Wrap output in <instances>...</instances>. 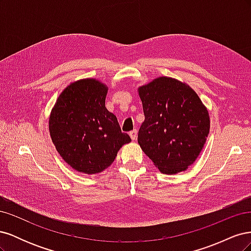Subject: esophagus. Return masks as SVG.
<instances>
[{
	"mask_svg": "<svg viewBox=\"0 0 251 251\" xmlns=\"http://www.w3.org/2000/svg\"><path fill=\"white\" fill-rule=\"evenodd\" d=\"M137 130H133L130 132V137L132 138V140H136L137 139Z\"/></svg>",
	"mask_w": 251,
	"mask_h": 251,
	"instance_id": "obj_1",
	"label": "esophagus"
}]
</instances>
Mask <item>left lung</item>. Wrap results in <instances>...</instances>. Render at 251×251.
Here are the masks:
<instances>
[{
  "label": "left lung",
  "mask_w": 251,
  "mask_h": 251,
  "mask_svg": "<svg viewBox=\"0 0 251 251\" xmlns=\"http://www.w3.org/2000/svg\"><path fill=\"white\" fill-rule=\"evenodd\" d=\"M144 121L138 143L161 173L185 171L200 155L210 120L198 94L172 77L161 76L138 88Z\"/></svg>",
  "instance_id": "1"
}]
</instances>
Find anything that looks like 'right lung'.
<instances>
[{
  "mask_svg": "<svg viewBox=\"0 0 251 251\" xmlns=\"http://www.w3.org/2000/svg\"><path fill=\"white\" fill-rule=\"evenodd\" d=\"M108 87L94 78L70 83L49 117L52 142L64 160L78 173L98 174L115 160L118 151L131 142L121 132L116 116L105 108Z\"/></svg>",
  "mask_w": 251,
  "mask_h": 251,
  "instance_id": "1",
  "label": "right lung"
}]
</instances>
